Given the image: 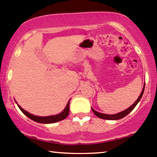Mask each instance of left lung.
<instances>
[{
  "label": "left lung",
  "instance_id": "1",
  "mask_svg": "<svg viewBox=\"0 0 157 157\" xmlns=\"http://www.w3.org/2000/svg\"><path fill=\"white\" fill-rule=\"evenodd\" d=\"M144 89H145V84H144V86H143L142 92H141L140 95L139 96L138 99L136 100L135 102L134 103L133 105H132V106H130L129 108H127L126 109H125V110L122 111V112L118 113H117V114H114V115H107V114H104V113H101L97 112V111L94 110V109L91 107L92 111H93L94 113L96 115V116H97V117H99V118H101V119L119 120V119H121V118H124V117H125L126 116H127V115L129 114V113L131 112V111L134 108H135V107H136V105H137V103L139 102L141 98H142L143 94V93H144Z\"/></svg>",
  "mask_w": 157,
  "mask_h": 157
}]
</instances>
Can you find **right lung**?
<instances>
[{"label": "right lung", "mask_w": 157, "mask_h": 157, "mask_svg": "<svg viewBox=\"0 0 157 157\" xmlns=\"http://www.w3.org/2000/svg\"><path fill=\"white\" fill-rule=\"evenodd\" d=\"M69 101H68L65 109H64L61 113L58 115H54V116H50L42 117V116H34V115L31 114V113H29L28 112H27V111L25 110V109H22L19 105H17V106L19 107V108L20 109V110H21L26 116L28 117L29 118H31V120L34 121L37 123H41V124H52V123H56V122L60 121L65 119V118L68 116V115H69V103H70V101H69Z\"/></svg>", "instance_id": "obj_1"}]
</instances>
